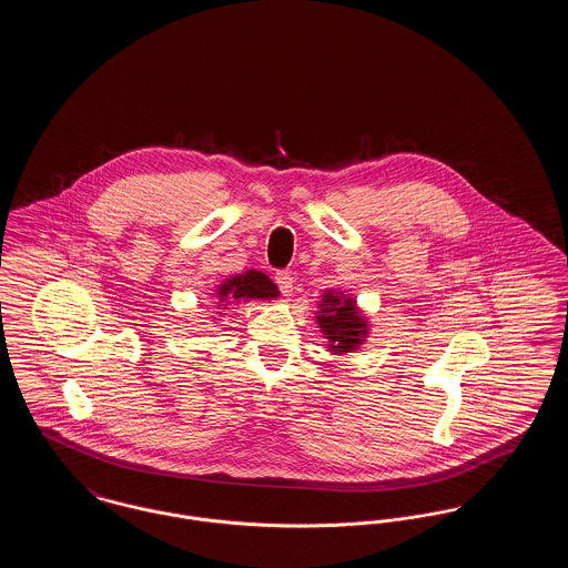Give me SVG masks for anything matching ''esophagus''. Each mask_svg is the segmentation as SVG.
<instances>
[{
	"mask_svg": "<svg viewBox=\"0 0 568 568\" xmlns=\"http://www.w3.org/2000/svg\"><path fill=\"white\" fill-rule=\"evenodd\" d=\"M274 281H276V287L281 290L283 296H290L294 292V276L290 271H276L274 274Z\"/></svg>",
	"mask_w": 568,
	"mask_h": 568,
	"instance_id": "34e87169",
	"label": "esophagus"
}]
</instances>
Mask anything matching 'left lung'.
Returning <instances> with one entry per match:
<instances>
[{"instance_id":"obj_1","label":"left lung","mask_w":568,"mask_h":568,"mask_svg":"<svg viewBox=\"0 0 568 568\" xmlns=\"http://www.w3.org/2000/svg\"><path fill=\"white\" fill-rule=\"evenodd\" d=\"M320 311V327L325 332V338L329 341V347L334 353H349L362 343L366 336V322L357 313L352 297L338 296V294H325Z\"/></svg>"}]
</instances>
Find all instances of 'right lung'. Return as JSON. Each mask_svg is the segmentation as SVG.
Here are the masks:
<instances>
[{
	"label": "right lung",
	"mask_w": 568,
	"mask_h": 568,
	"mask_svg": "<svg viewBox=\"0 0 568 568\" xmlns=\"http://www.w3.org/2000/svg\"><path fill=\"white\" fill-rule=\"evenodd\" d=\"M278 290L264 272L248 271L246 274H239L227 278L219 287V300L221 302H239L248 297H276ZM225 306V304H221Z\"/></svg>",
	"instance_id": "1"
}]
</instances>
